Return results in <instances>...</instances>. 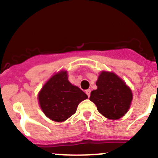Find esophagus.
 <instances>
[{
	"label": "esophagus",
	"mask_w": 158,
	"mask_h": 158,
	"mask_svg": "<svg viewBox=\"0 0 158 158\" xmlns=\"http://www.w3.org/2000/svg\"><path fill=\"white\" fill-rule=\"evenodd\" d=\"M85 93H86V95H88V97L90 96V93H91L90 89H87V90H85Z\"/></svg>",
	"instance_id": "1"
}]
</instances>
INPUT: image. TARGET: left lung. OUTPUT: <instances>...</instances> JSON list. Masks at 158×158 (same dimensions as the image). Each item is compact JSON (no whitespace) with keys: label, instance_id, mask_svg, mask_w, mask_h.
Returning a JSON list of instances; mask_svg holds the SVG:
<instances>
[{"label":"left lung","instance_id":"obj_1","mask_svg":"<svg viewBox=\"0 0 158 158\" xmlns=\"http://www.w3.org/2000/svg\"><path fill=\"white\" fill-rule=\"evenodd\" d=\"M96 90L91 92L90 101L98 111L109 119H118L125 115L132 100L131 90L117 75L102 72L96 82Z\"/></svg>","mask_w":158,"mask_h":158}]
</instances>
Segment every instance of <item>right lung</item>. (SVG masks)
Segmentation results:
<instances>
[{
  "label": "right lung",
  "mask_w": 158,
  "mask_h": 158,
  "mask_svg": "<svg viewBox=\"0 0 158 158\" xmlns=\"http://www.w3.org/2000/svg\"><path fill=\"white\" fill-rule=\"evenodd\" d=\"M39 102L44 114L55 122H63L75 114L79 103L88 98L68 80L66 71L56 73L40 92Z\"/></svg>",
  "instance_id": "add662e5"
}]
</instances>
